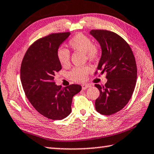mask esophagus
Instances as JSON below:
<instances>
[{"mask_svg":"<svg viewBox=\"0 0 154 154\" xmlns=\"http://www.w3.org/2000/svg\"><path fill=\"white\" fill-rule=\"evenodd\" d=\"M89 87H91V85H88V84H85V85H82V88L83 90L87 89V88H89Z\"/></svg>","mask_w":154,"mask_h":154,"instance_id":"34e87169","label":"esophagus"}]
</instances>
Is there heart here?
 I'll use <instances>...</instances> for the list:
<instances>
[{"mask_svg":"<svg viewBox=\"0 0 154 154\" xmlns=\"http://www.w3.org/2000/svg\"><path fill=\"white\" fill-rule=\"evenodd\" d=\"M69 47L75 51L85 53L88 59L91 61L96 60L99 55V48L93 44L89 37L82 33H79L69 40ZM57 59L61 66H67L69 64L70 55L69 51L65 48H59L57 53ZM91 71L88 66L74 67L69 73V77L73 81L82 82L87 79V76Z\"/></svg>","mask_w":154,"mask_h":154,"instance_id":"heart-1","label":"heart"}]
</instances>
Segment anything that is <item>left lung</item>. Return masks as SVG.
<instances>
[{
    "mask_svg": "<svg viewBox=\"0 0 154 154\" xmlns=\"http://www.w3.org/2000/svg\"><path fill=\"white\" fill-rule=\"evenodd\" d=\"M90 34L97 40L101 56L97 69L107 73L104 86L95 85L100 95L95 101L97 112L112 115L128 103L137 82L135 58L130 46L119 35L104 29H93Z\"/></svg>",
    "mask_w": 154,
    "mask_h": 154,
    "instance_id": "1",
    "label": "left lung"
}]
</instances>
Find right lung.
<instances>
[{
    "instance_id": "add662e5",
    "label": "right lung",
    "mask_w": 154,
    "mask_h": 154,
    "mask_svg": "<svg viewBox=\"0 0 154 154\" xmlns=\"http://www.w3.org/2000/svg\"><path fill=\"white\" fill-rule=\"evenodd\" d=\"M70 32L51 34L34 42L21 63V85L29 101L40 114L62 120L71 113L72 98L82 89L79 85L66 87L55 85L56 72L61 69L57 56L60 45Z\"/></svg>"
}]
</instances>
